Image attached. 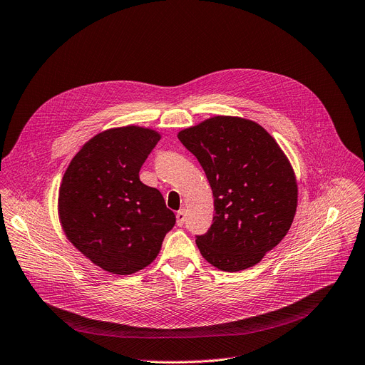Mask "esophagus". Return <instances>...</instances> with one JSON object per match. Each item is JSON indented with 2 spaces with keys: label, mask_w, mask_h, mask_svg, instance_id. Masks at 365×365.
Returning a JSON list of instances; mask_svg holds the SVG:
<instances>
[{
  "label": "esophagus",
  "mask_w": 365,
  "mask_h": 365,
  "mask_svg": "<svg viewBox=\"0 0 365 365\" xmlns=\"http://www.w3.org/2000/svg\"><path fill=\"white\" fill-rule=\"evenodd\" d=\"M177 223H178V227H182L185 223V212L182 209L177 212Z\"/></svg>",
  "instance_id": "1"
}]
</instances>
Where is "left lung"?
Wrapping results in <instances>:
<instances>
[{
    "instance_id": "obj_1",
    "label": "left lung",
    "mask_w": 365,
    "mask_h": 365,
    "mask_svg": "<svg viewBox=\"0 0 365 365\" xmlns=\"http://www.w3.org/2000/svg\"><path fill=\"white\" fill-rule=\"evenodd\" d=\"M178 138L197 158L213 192L212 225L195 235L202 256L225 272L257 264L288 234L297 210L287 156L263 127L235 117H213Z\"/></svg>"
}]
</instances>
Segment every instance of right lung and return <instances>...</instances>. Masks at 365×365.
<instances>
[{"mask_svg":"<svg viewBox=\"0 0 365 365\" xmlns=\"http://www.w3.org/2000/svg\"><path fill=\"white\" fill-rule=\"evenodd\" d=\"M159 138L134 125L103 131L81 148L64 174L58 197L63 230L106 272L130 274L150 264L175 225L160 191L138 177Z\"/></svg>","mask_w":365,"mask_h":365,"instance_id":"1","label":"right lung"}]
</instances>
